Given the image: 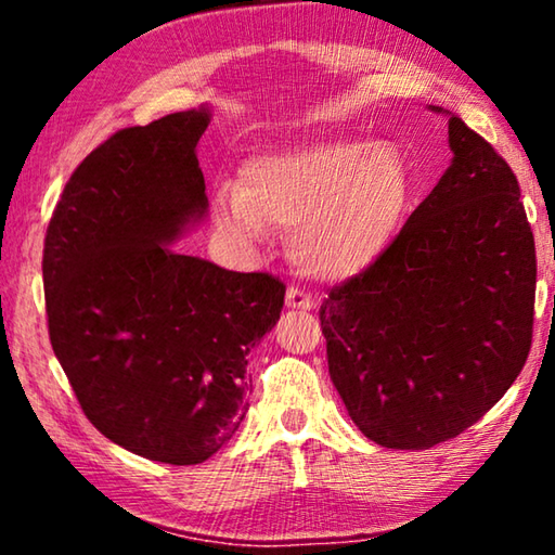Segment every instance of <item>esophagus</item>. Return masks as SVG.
Listing matches in <instances>:
<instances>
[{"label":"esophagus","instance_id":"esophagus-1","mask_svg":"<svg viewBox=\"0 0 555 555\" xmlns=\"http://www.w3.org/2000/svg\"><path fill=\"white\" fill-rule=\"evenodd\" d=\"M286 306L298 308V311H311V308H315V300L311 294H306L304 288L288 286L286 288Z\"/></svg>","mask_w":555,"mask_h":555}]
</instances>
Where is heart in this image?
<instances>
[{"instance_id": "obj_1", "label": "heart", "mask_w": 555, "mask_h": 555, "mask_svg": "<svg viewBox=\"0 0 555 555\" xmlns=\"http://www.w3.org/2000/svg\"><path fill=\"white\" fill-rule=\"evenodd\" d=\"M409 195V173L389 144L323 142L244 166L237 188L215 195L220 228L255 242L264 224L291 228L296 264L315 276L362 269L389 242Z\"/></svg>"}]
</instances>
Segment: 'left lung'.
<instances>
[{
	"label": "left lung",
	"instance_id": "left-lung-1",
	"mask_svg": "<svg viewBox=\"0 0 555 555\" xmlns=\"http://www.w3.org/2000/svg\"><path fill=\"white\" fill-rule=\"evenodd\" d=\"M453 164L389 247L321 304L327 370L374 443L424 450L477 424L533 337L537 247L519 181L448 119Z\"/></svg>",
	"mask_w": 555,
	"mask_h": 555
}]
</instances>
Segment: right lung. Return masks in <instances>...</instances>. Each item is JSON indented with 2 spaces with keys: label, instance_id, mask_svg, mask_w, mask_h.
<instances>
[{
  "label": "right lung",
  "instance_id": "right-lung-1",
  "mask_svg": "<svg viewBox=\"0 0 555 555\" xmlns=\"http://www.w3.org/2000/svg\"><path fill=\"white\" fill-rule=\"evenodd\" d=\"M208 109L127 127L75 168L43 242L53 352L88 421L129 453L198 465L240 428L247 354L284 281L178 255L208 208L195 144Z\"/></svg>",
  "mask_w": 555,
  "mask_h": 555
}]
</instances>
